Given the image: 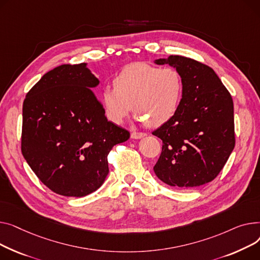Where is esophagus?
<instances>
[{"mask_svg":"<svg viewBox=\"0 0 260 260\" xmlns=\"http://www.w3.org/2000/svg\"><path fill=\"white\" fill-rule=\"evenodd\" d=\"M147 134L144 133V132H132L131 133V139H134V140H140L142 139V137H145Z\"/></svg>","mask_w":260,"mask_h":260,"instance_id":"34e87169","label":"esophagus"}]
</instances>
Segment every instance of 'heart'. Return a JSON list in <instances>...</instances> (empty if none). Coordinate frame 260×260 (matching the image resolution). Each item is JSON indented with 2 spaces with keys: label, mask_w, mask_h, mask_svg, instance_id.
Returning <instances> with one entry per match:
<instances>
[{
  "label": "heart",
  "mask_w": 260,
  "mask_h": 260,
  "mask_svg": "<svg viewBox=\"0 0 260 260\" xmlns=\"http://www.w3.org/2000/svg\"><path fill=\"white\" fill-rule=\"evenodd\" d=\"M112 85L113 89L102 90L100 102L106 117L116 125L123 124L133 110L141 123L160 127L174 116L182 95V80L176 69L144 62L124 67Z\"/></svg>",
  "instance_id": "heart-1"
}]
</instances>
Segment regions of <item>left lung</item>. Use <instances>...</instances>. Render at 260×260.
<instances>
[{
  "label": "left lung",
  "instance_id": "8db88e82",
  "mask_svg": "<svg viewBox=\"0 0 260 260\" xmlns=\"http://www.w3.org/2000/svg\"><path fill=\"white\" fill-rule=\"evenodd\" d=\"M154 63L179 72L182 95L174 116L152 132L162 141L153 170L177 189L205 185L219 174L235 146L232 96L215 71L195 59L170 55Z\"/></svg>",
  "mask_w": 260,
  "mask_h": 260
}]
</instances>
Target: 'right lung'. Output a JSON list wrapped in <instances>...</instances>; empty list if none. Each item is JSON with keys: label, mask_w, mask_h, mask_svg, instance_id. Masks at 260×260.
Listing matches in <instances>:
<instances>
[{"label": "right lung", "mask_w": 260, "mask_h": 260, "mask_svg": "<svg viewBox=\"0 0 260 260\" xmlns=\"http://www.w3.org/2000/svg\"><path fill=\"white\" fill-rule=\"evenodd\" d=\"M100 84L86 63L45 73L23 104L22 153L56 194L82 197L109 173L108 156L130 133L107 119L92 89Z\"/></svg>", "instance_id": "1"}]
</instances>
